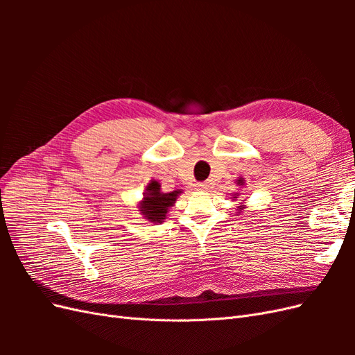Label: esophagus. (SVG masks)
Wrapping results in <instances>:
<instances>
[{
	"mask_svg": "<svg viewBox=\"0 0 355 355\" xmlns=\"http://www.w3.org/2000/svg\"><path fill=\"white\" fill-rule=\"evenodd\" d=\"M207 184H206V182H198V184L196 185V189L197 191H206L207 189Z\"/></svg>",
	"mask_w": 355,
	"mask_h": 355,
	"instance_id": "1",
	"label": "esophagus"
}]
</instances>
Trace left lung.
Listing matches in <instances>:
<instances>
[{
  "instance_id": "1",
  "label": "left lung",
  "mask_w": 355,
  "mask_h": 355,
  "mask_svg": "<svg viewBox=\"0 0 355 355\" xmlns=\"http://www.w3.org/2000/svg\"><path fill=\"white\" fill-rule=\"evenodd\" d=\"M237 185H244V179H243V178L237 179ZM235 196H239V192H237V194H235ZM234 198H237V197H234ZM244 209H245L244 206H239V207H237V210H239V214H240V213H241Z\"/></svg>"
}]
</instances>
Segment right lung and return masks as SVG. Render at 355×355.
<instances>
[{"label":"right lung","mask_w":355,"mask_h":355,"mask_svg":"<svg viewBox=\"0 0 355 355\" xmlns=\"http://www.w3.org/2000/svg\"><path fill=\"white\" fill-rule=\"evenodd\" d=\"M180 192V189L163 192L161 191L159 182L151 180L145 189L144 200L139 202V210H141V214H144L146 220L153 223H161L163 219H166L168 209L173 206Z\"/></svg>","instance_id":"1"}]
</instances>
